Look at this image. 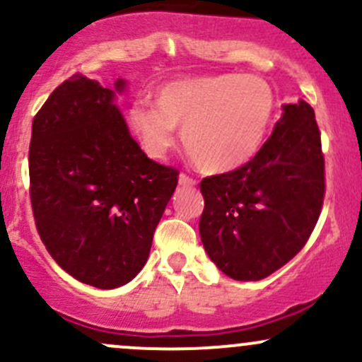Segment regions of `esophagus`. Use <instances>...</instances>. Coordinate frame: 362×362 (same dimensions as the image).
Instances as JSON below:
<instances>
[{
    "mask_svg": "<svg viewBox=\"0 0 362 362\" xmlns=\"http://www.w3.org/2000/svg\"><path fill=\"white\" fill-rule=\"evenodd\" d=\"M178 184L184 185V187H194L197 182H196V178L189 177L187 173H180V177H178Z\"/></svg>",
    "mask_w": 362,
    "mask_h": 362,
    "instance_id": "1",
    "label": "esophagus"
}]
</instances>
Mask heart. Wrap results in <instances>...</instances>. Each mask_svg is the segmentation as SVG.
Here are the masks:
<instances>
[{
  "mask_svg": "<svg viewBox=\"0 0 362 362\" xmlns=\"http://www.w3.org/2000/svg\"><path fill=\"white\" fill-rule=\"evenodd\" d=\"M154 107L137 101L129 111L142 149L163 160L175 148V129L202 172L223 173L245 165L263 144L275 111L264 78L213 74L175 78L154 90Z\"/></svg>",
  "mask_w": 362,
  "mask_h": 362,
  "instance_id": "heart-1",
  "label": "heart"
}]
</instances>
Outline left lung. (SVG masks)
I'll list each match as a JSON object with an SVG mask.
<instances>
[{
    "label": "left lung",
    "instance_id": "obj_1",
    "mask_svg": "<svg viewBox=\"0 0 362 362\" xmlns=\"http://www.w3.org/2000/svg\"><path fill=\"white\" fill-rule=\"evenodd\" d=\"M325 156L315 110L285 105L245 165L202 178L201 240L233 280L256 281L287 264L311 237L325 199Z\"/></svg>",
    "mask_w": 362,
    "mask_h": 362
}]
</instances>
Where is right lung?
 <instances>
[{"label": "right lung", "instance_id": "1", "mask_svg": "<svg viewBox=\"0 0 362 362\" xmlns=\"http://www.w3.org/2000/svg\"><path fill=\"white\" fill-rule=\"evenodd\" d=\"M113 98L71 75L34 117L29 149L39 237L69 275L98 288L122 287L141 272L178 184V170L149 160L130 137Z\"/></svg>", "mask_w": 362, "mask_h": 362}]
</instances>
